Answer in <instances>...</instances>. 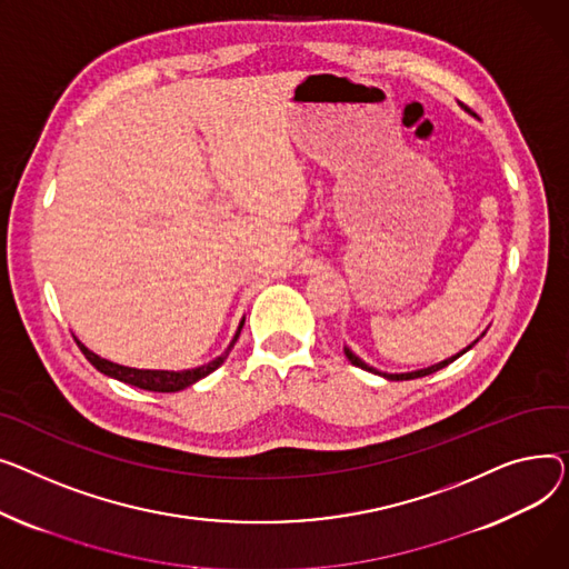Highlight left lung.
<instances>
[{"mask_svg":"<svg viewBox=\"0 0 569 569\" xmlns=\"http://www.w3.org/2000/svg\"><path fill=\"white\" fill-rule=\"evenodd\" d=\"M485 336V332H482ZM480 336V338H482ZM478 338V340H480ZM476 340V342H478ZM476 342H471L469 347L466 349H461L457 356H452V358H446V360H441V362H437V365H431V367H425V370H416V372H405V375H388V372H381V370H377V367H372V365H367L362 358H358L349 347H345V356L349 358V362L351 365H356V367H360V370H365V372H372V375H379V377H383V379H388V381H409V379H420V377H427V375H433V372H439V370H443V367H448L452 360H457L459 356H463L466 351L469 349H473L476 347Z\"/></svg>","mask_w":569,"mask_h":569,"instance_id":"1","label":"left lung"}]
</instances>
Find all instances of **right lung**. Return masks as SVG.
Returning <instances> with one entry per match:
<instances>
[{"mask_svg": "<svg viewBox=\"0 0 569 569\" xmlns=\"http://www.w3.org/2000/svg\"><path fill=\"white\" fill-rule=\"evenodd\" d=\"M243 323H246V317L241 319L237 336H233V340L229 342V347L224 349V353H220V356L213 358L211 362L192 367V370H138V367H128V365L112 362V360H108V358H100L98 353H93L91 349H87L80 340H78V347H80V351L84 353V358L96 367V370L103 372L106 377H112V379H117V381L130 383V386L142 388V390H153V392H179V390H183V388L197 383L199 379H204V377H209L211 372L218 370V367L227 360L231 347L237 345V340H239V336H241Z\"/></svg>", "mask_w": 569, "mask_h": 569, "instance_id": "add662e5", "label": "right lung"}]
</instances>
